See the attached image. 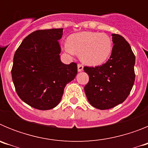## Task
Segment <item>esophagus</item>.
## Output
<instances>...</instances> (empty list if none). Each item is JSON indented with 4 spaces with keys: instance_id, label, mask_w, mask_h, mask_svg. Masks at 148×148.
<instances>
[{
    "instance_id": "obj_1",
    "label": "esophagus",
    "mask_w": 148,
    "mask_h": 148,
    "mask_svg": "<svg viewBox=\"0 0 148 148\" xmlns=\"http://www.w3.org/2000/svg\"><path fill=\"white\" fill-rule=\"evenodd\" d=\"M84 70V66L82 64H78V72H82Z\"/></svg>"
}]
</instances>
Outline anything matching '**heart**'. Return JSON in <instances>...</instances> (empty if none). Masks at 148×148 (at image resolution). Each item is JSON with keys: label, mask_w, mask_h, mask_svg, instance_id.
<instances>
[{"label": "heart", "mask_w": 148, "mask_h": 148, "mask_svg": "<svg viewBox=\"0 0 148 148\" xmlns=\"http://www.w3.org/2000/svg\"><path fill=\"white\" fill-rule=\"evenodd\" d=\"M64 47L66 53L80 54L81 60L90 66H99L105 62L110 56L113 43L107 34L95 32H77L68 38Z\"/></svg>", "instance_id": "1"}]
</instances>
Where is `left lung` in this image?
<instances>
[{"label": "left lung", "instance_id": "left-lung-1", "mask_svg": "<svg viewBox=\"0 0 148 148\" xmlns=\"http://www.w3.org/2000/svg\"><path fill=\"white\" fill-rule=\"evenodd\" d=\"M112 53L101 66H84L89 82L84 92L90 104L99 110H108L125 101L135 81L136 58L130 44L120 35L112 34Z\"/></svg>", "mask_w": 148, "mask_h": 148}]
</instances>
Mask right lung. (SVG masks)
I'll list each match as a JSON object with an SVG mask.
<instances>
[{
    "mask_svg": "<svg viewBox=\"0 0 148 148\" xmlns=\"http://www.w3.org/2000/svg\"><path fill=\"white\" fill-rule=\"evenodd\" d=\"M63 29L37 30L23 39L13 58L12 78L17 94L35 109L47 110L61 101L66 84L77 75V64L61 61L58 40Z\"/></svg>",
    "mask_w": 148,
    "mask_h": 148,
    "instance_id": "1",
    "label": "right lung"
}]
</instances>
